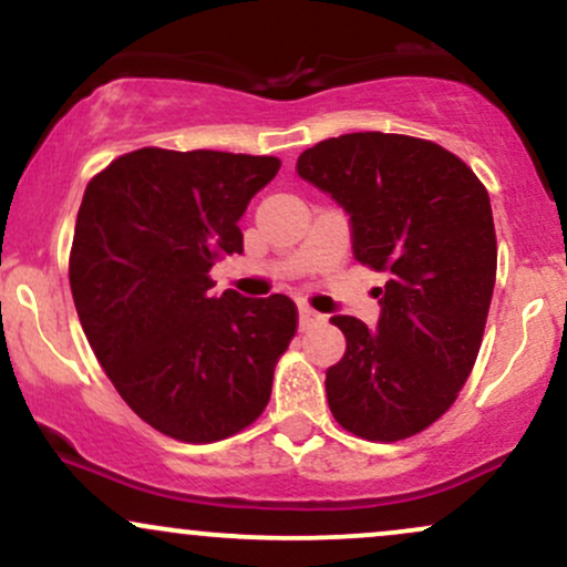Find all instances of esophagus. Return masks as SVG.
I'll return each mask as SVG.
<instances>
[{
    "label": "esophagus",
    "instance_id": "esophagus-1",
    "mask_svg": "<svg viewBox=\"0 0 567 567\" xmlns=\"http://www.w3.org/2000/svg\"><path fill=\"white\" fill-rule=\"evenodd\" d=\"M320 320H322L320 311H315L311 306H306V303H298V328L306 330V328H311V324H317Z\"/></svg>",
    "mask_w": 567,
    "mask_h": 567
}]
</instances>
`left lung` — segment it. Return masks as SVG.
I'll use <instances>...</instances> for the list:
<instances>
[{
	"label": "left lung",
	"instance_id": "left-lung-1",
	"mask_svg": "<svg viewBox=\"0 0 567 567\" xmlns=\"http://www.w3.org/2000/svg\"><path fill=\"white\" fill-rule=\"evenodd\" d=\"M296 173L349 216L351 252L386 271L375 328L336 315L347 338L324 373L336 421L396 442L440 419L470 379L496 285V229L477 175L432 141L349 133L298 157Z\"/></svg>",
	"mask_w": 567,
	"mask_h": 567
}]
</instances>
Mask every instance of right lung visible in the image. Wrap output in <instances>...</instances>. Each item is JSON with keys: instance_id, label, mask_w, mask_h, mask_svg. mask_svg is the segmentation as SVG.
I'll use <instances>...</instances> for the list:
<instances>
[{"instance_id": "add662e5", "label": "right lung", "mask_w": 567, "mask_h": 567, "mask_svg": "<svg viewBox=\"0 0 567 567\" xmlns=\"http://www.w3.org/2000/svg\"><path fill=\"white\" fill-rule=\"evenodd\" d=\"M277 171V157L138 148L84 188L69 261L76 315L122 400L167 437H231L269 402L296 303L216 296L207 271L243 252L239 218Z\"/></svg>"}]
</instances>
